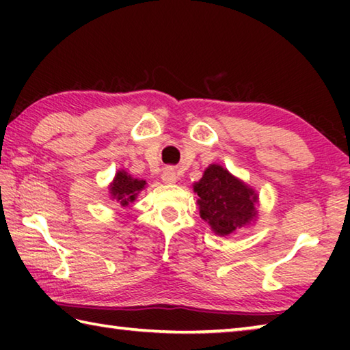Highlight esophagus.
<instances>
[{"label": "esophagus", "instance_id": "obj_1", "mask_svg": "<svg viewBox=\"0 0 350 350\" xmlns=\"http://www.w3.org/2000/svg\"><path fill=\"white\" fill-rule=\"evenodd\" d=\"M162 180H163V183H167V185H171V183H176L177 182L176 171L173 168H165L163 173H162Z\"/></svg>", "mask_w": 350, "mask_h": 350}]
</instances>
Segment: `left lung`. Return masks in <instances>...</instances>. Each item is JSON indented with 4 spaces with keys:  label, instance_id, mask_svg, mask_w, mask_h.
Returning a JSON list of instances; mask_svg holds the SVG:
<instances>
[{
    "label": "left lung",
    "instance_id": "obj_1",
    "mask_svg": "<svg viewBox=\"0 0 350 350\" xmlns=\"http://www.w3.org/2000/svg\"><path fill=\"white\" fill-rule=\"evenodd\" d=\"M193 191L199 196L200 217L222 238L258 219V193L222 165H208L200 180L193 183Z\"/></svg>",
    "mask_w": 350,
    "mask_h": 350
}]
</instances>
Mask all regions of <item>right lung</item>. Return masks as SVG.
<instances>
[{
	"label": "right lung",
	"mask_w": 350,
	"mask_h": 350,
	"mask_svg": "<svg viewBox=\"0 0 350 350\" xmlns=\"http://www.w3.org/2000/svg\"><path fill=\"white\" fill-rule=\"evenodd\" d=\"M146 187V180L135 179L125 170H118L114 179L108 185L109 199L118 206H128L137 199L139 193L144 191Z\"/></svg>",
	"instance_id": "add662e5"
}]
</instances>
